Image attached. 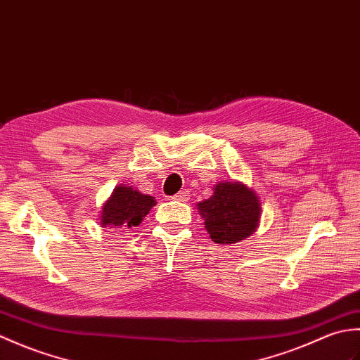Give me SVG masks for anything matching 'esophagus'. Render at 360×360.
Listing matches in <instances>:
<instances>
[{
  "label": "esophagus",
  "instance_id": "34e87169",
  "mask_svg": "<svg viewBox=\"0 0 360 360\" xmlns=\"http://www.w3.org/2000/svg\"><path fill=\"white\" fill-rule=\"evenodd\" d=\"M174 201H179V202H186V201H188V193L187 192H179V193H176L174 196H172Z\"/></svg>",
  "mask_w": 360,
  "mask_h": 360
}]
</instances>
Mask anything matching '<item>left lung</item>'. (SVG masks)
Instances as JSON below:
<instances>
[{
	"label": "left lung",
	"mask_w": 360,
	"mask_h": 360,
	"mask_svg": "<svg viewBox=\"0 0 360 360\" xmlns=\"http://www.w3.org/2000/svg\"><path fill=\"white\" fill-rule=\"evenodd\" d=\"M213 243L233 244L257 231L262 204L254 190L241 182H219L213 195L198 204Z\"/></svg>",
	"instance_id": "1"
}]
</instances>
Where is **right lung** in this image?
Here are the masks:
<instances>
[{
    "label": "right lung",
    "mask_w": 360,
    "mask_h": 360,
    "mask_svg": "<svg viewBox=\"0 0 360 360\" xmlns=\"http://www.w3.org/2000/svg\"><path fill=\"white\" fill-rule=\"evenodd\" d=\"M156 200L131 186L120 184L112 190L101 213V224L110 229H129L141 224Z\"/></svg>",
    "instance_id": "right-lung-1"
}]
</instances>
